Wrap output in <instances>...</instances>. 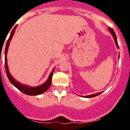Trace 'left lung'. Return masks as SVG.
Instances as JSON below:
<instances>
[{"label":"left lung","instance_id":"obj_1","mask_svg":"<svg viewBox=\"0 0 130 130\" xmlns=\"http://www.w3.org/2000/svg\"><path fill=\"white\" fill-rule=\"evenodd\" d=\"M109 31H110V32H111V34L112 35V37H113V38H114L115 41V43H116V45H117V48H118V49H119V44H118V42H117V36H116V34H115V33L114 30H112V28H110V27H109ZM100 94H102V92L96 93V94H94L89 95V96H84V97H85V98H92V97H95V96H98V95Z\"/></svg>","mask_w":130,"mask_h":130}]
</instances>
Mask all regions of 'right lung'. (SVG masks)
Instances as JSON below:
<instances>
[{
  "label": "right lung",
  "instance_id": "obj_1",
  "mask_svg": "<svg viewBox=\"0 0 130 130\" xmlns=\"http://www.w3.org/2000/svg\"><path fill=\"white\" fill-rule=\"evenodd\" d=\"M16 26H15L13 29L11 31V34H10V37H9L8 40L7 41L6 45V49H5V69H6V75L8 79L10 80V82L11 83V84L13 85L14 87H15L16 88H18V90H20L21 92H23L24 94L26 95H30V96H36V95L42 94L43 92L46 91L48 88L50 87L51 84V81H52V76H53V73L54 69L52 70V72H51L50 75H49V77H48L47 80L46 81V82L44 83L43 85H40L38 87H28L27 85H24L22 84L19 83V82L15 80L12 76L11 75V74L9 72L8 67V64H7V52H8V46L10 45V42L11 41V38L13 37V34H14L15 31Z\"/></svg>",
  "mask_w": 130,
  "mask_h": 130
}]
</instances>
